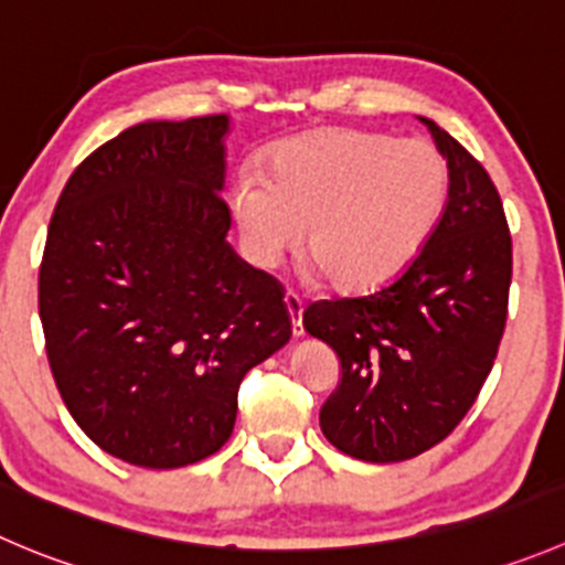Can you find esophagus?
<instances>
[{"label":"esophagus","instance_id":"34e87169","mask_svg":"<svg viewBox=\"0 0 565 565\" xmlns=\"http://www.w3.org/2000/svg\"><path fill=\"white\" fill-rule=\"evenodd\" d=\"M284 303H287V315L292 320V337H303V300L295 292L284 295Z\"/></svg>","mask_w":565,"mask_h":565}]
</instances>
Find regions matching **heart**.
<instances>
[{"label": "heart", "mask_w": 565, "mask_h": 565, "mask_svg": "<svg viewBox=\"0 0 565 565\" xmlns=\"http://www.w3.org/2000/svg\"><path fill=\"white\" fill-rule=\"evenodd\" d=\"M447 190V162L428 140L322 129L278 143L265 173H237L228 212L256 267H273L303 237L309 276L366 292L414 262L439 226Z\"/></svg>", "instance_id": "heart-1"}]
</instances>
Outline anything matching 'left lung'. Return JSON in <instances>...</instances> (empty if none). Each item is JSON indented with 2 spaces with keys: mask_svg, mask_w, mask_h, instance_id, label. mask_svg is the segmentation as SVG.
I'll return each mask as SVG.
<instances>
[{
  "mask_svg": "<svg viewBox=\"0 0 565 565\" xmlns=\"http://www.w3.org/2000/svg\"><path fill=\"white\" fill-rule=\"evenodd\" d=\"M419 120L450 171L439 226L375 292L303 311L306 331L342 361V383L320 408L322 436L370 463L408 461L456 430L508 317L513 256L500 193L456 137Z\"/></svg>",
  "mask_w": 565,
  "mask_h": 565,
  "instance_id": "obj_1",
  "label": "left lung"
}]
</instances>
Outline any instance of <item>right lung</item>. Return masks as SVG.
Instances as JSON below:
<instances>
[{"instance_id": "obj_1", "label": "right lung", "mask_w": 565, "mask_h": 565, "mask_svg": "<svg viewBox=\"0 0 565 565\" xmlns=\"http://www.w3.org/2000/svg\"><path fill=\"white\" fill-rule=\"evenodd\" d=\"M228 115L146 120L60 193L38 278L49 366L104 452L179 469L221 450L250 366L292 337L281 284L228 245Z\"/></svg>"}]
</instances>
